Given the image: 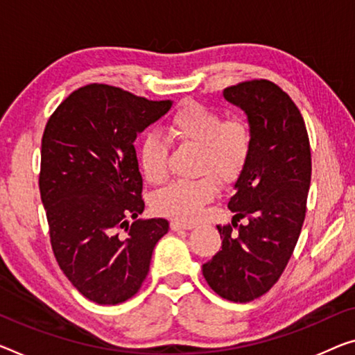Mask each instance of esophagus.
Listing matches in <instances>:
<instances>
[{"label": "esophagus", "instance_id": "esophagus-1", "mask_svg": "<svg viewBox=\"0 0 355 355\" xmlns=\"http://www.w3.org/2000/svg\"><path fill=\"white\" fill-rule=\"evenodd\" d=\"M171 230L178 232V230H192L195 228V223L193 222H185V220H173L170 223Z\"/></svg>", "mask_w": 355, "mask_h": 355}]
</instances>
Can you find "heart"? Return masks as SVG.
I'll return each mask as SVG.
<instances>
[{"mask_svg":"<svg viewBox=\"0 0 355 355\" xmlns=\"http://www.w3.org/2000/svg\"><path fill=\"white\" fill-rule=\"evenodd\" d=\"M168 135L179 144L198 149L192 181H178L154 196L162 216L193 220L214 200L217 184L234 181L252 150V132L243 121H223L219 112L198 103L179 107L168 123ZM139 168L147 182L160 184L168 176V147L159 136L147 135L139 146Z\"/></svg>","mask_w":355,"mask_h":355,"instance_id":"heart-1","label":"heart"}]
</instances>
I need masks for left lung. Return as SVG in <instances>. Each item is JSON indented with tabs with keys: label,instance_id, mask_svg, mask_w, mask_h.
I'll use <instances>...</instances> for the list:
<instances>
[{
	"label": "left lung",
	"instance_id": "obj_1",
	"mask_svg": "<svg viewBox=\"0 0 355 355\" xmlns=\"http://www.w3.org/2000/svg\"><path fill=\"white\" fill-rule=\"evenodd\" d=\"M223 98L246 114L252 150L228 201L232 225H217L222 249L203 265V276L222 298L248 303L276 284L295 249L311 150L302 114L276 84L250 80L228 87ZM241 218L247 223L238 226Z\"/></svg>",
	"mask_w": 355,
	"mask_h": 355
}]
</instances>
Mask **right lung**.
Returning <instances> with one entry per match:
<instances>
[{
  "mask_svg": "<svg viewBox=\"0 0 355 355\" xmlns=\"http://www.w3.org/2000/svg\"><path fill=\"white\" fill-rule=\"evenodd\" d=\"M171 106L90 84L46 125L40 190L53 254L71 284L98 304H119L139 291L170 228L165 219L136 220L144 201L133 144Z\"/></svg>",
  "mask_w": 355,
  "mask_h": 355,
  "instance_id": "1",
  "label": "right lung"
}]
</instances>
